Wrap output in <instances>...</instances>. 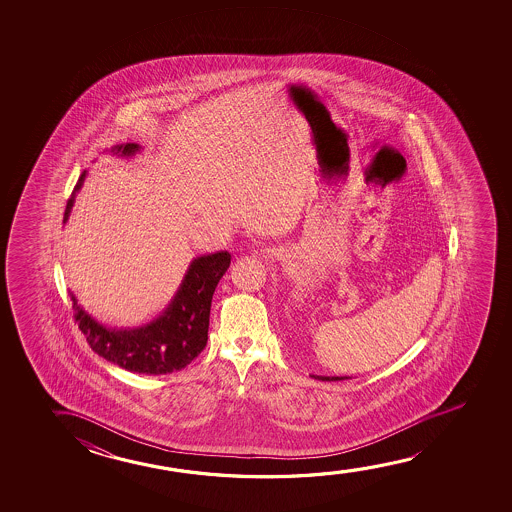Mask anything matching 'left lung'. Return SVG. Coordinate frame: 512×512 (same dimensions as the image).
Returning a JSON list of instances; mask_svg holds the SVG:
<instances>
[{
    "label": "left lung",
    "mask_w": 512,
    "mask_h": 512,
    "mask_svg": "<svg viewBox=\"0 0 512 512\" xmlns=\"http://www.w3.org/2000/svg\"><path fill=\"white\" fill-rule=\"evenodd\" d=\"M315 379H320V381H343V379L348 378H343V376L341 378L339 376H332V378H329V376H316Z\"/></svg>",
    "instance_id": "left-lung-1"
}]
</instances>
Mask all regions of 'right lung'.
<instances>
[{
    "mask_svg": "<svg viewBox=\"0 0 512 512\" xmlns=\"http://www.w3.org/2000/svg\"><path fill=\"white\" fill-rule=\"evenodd\" d=\"M138 150V143H122L110 148L108 152L129 157ZM84 178L85 171L78 178L70 201L66 204L64 222L70 217L75 194L82 187ZM229 264V252L210 253L192 260L168 308L154 322L136 329H108L87 315L75 295L70 294L78 329L84 332L92 351L126 371L141 374L182 371L206 346L211 299Z\"/></svg>",
    "mask_w": 512,
    "mask_h": 512,
    "instance_id": "obj_1",
    "label": "right lung"
}]
</instances>
